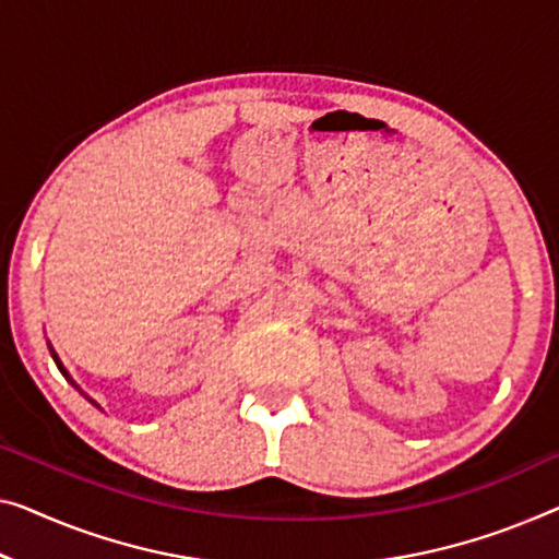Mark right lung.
<instances>
[{
	"instance_id": "obj_1",
	"label": "right lung",
	"mask_w": 559,
	"mask_h": 559,
	"mask_svg": "<svg viewBox=\"0 0 559 559\" xmlns=\"http://www.w3.org/2000/svg\"><path fill=\"white\" fill-rule=\"evenodd\" d=\"M49 354H52V359H55V364H57V369H60V371H62V377H64L67 381H70V384H72L74 389H78V391H80V394H82V396H85L90 404H95V406H97V409H99V404L95 402V399H93V396H87V394H85V391H82V389L78 386V381H74V379L70 377V371H67V369H64V364L60 361V356H57V352H55V348H52V344H49Z\"/></svg>"
}]
</instances>
